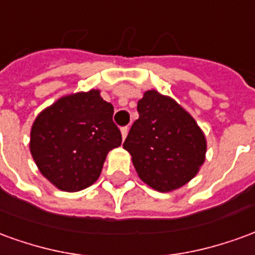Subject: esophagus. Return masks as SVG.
Masks as SVG:
<instances>
[{
  "label": "esophagus",
  "mask_w": 255,
  "mask_h": 255,
  "mask_svg": "<svg viewBox=\"0 0 255 255\" xmlns=\"http://www.w3.org/2000/svg\"><path fill=\"white\" fill-rule=\"evenodd\" d=\"M128 129H129V128H128L127 126H126V127H122V135H123V139H126V136H127Z\"/></svg>",
  "instance_id": "obj_1"
}]
</instances>
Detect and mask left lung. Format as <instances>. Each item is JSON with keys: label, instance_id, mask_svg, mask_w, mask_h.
<instances>
[{"label": "left lung", "instance_id": "obj_1", "mask_svg": "<svg viewBox=\"0 0 255 255\" xmlns=\"http://www.w3.org/2000/svg\"><path fill=\"white\" fill-rule=\"evenodd\" d=\"M138 112L123 146L132 155L139 177L162 192L184 186L205 161L201 128L182 106L155 90L144 93Z\"/></svg>", "mask_w": 255, "mask_h": 255}]
</instances>
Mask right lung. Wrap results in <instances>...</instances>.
I'll return each mask as SVG.
<instances>
[{"label": "right lung", "mask_w": 255, "mask_h": 255, "mask_svg": "<svg viewBox=\"0 0 255 255\" xmlns=\"http://www.w3.org/2000/svg\"><path fill=\"white\" fill-rule=\"evenodd\" d=\"M113 105L98 90L67 95L36 117L30 150L39 171L63 191H80L100 177L108 151L122 144Z\"/></svg>", "instance_id": "1"}]
</instances>
